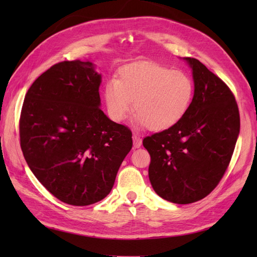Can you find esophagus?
Segmentation results:
<instances>
[{
    "label": "esophagus",
    "instance_id": "34e87169",
    "mask_svg": "<svg viewBox=\"0 0 257 257\" xmlns=\"http://www.w3.org/2000/svg\"><path fill=\"white\" fill-rule=\"evenodd\" d=\"M133 140H134V148H140L141 147V145H143V140H141V138L139 137L138 135H136V134H134V136H133Z\"/></svg>",
    "mask_w": 257,
    "mask_h": 257
}]
</instances>
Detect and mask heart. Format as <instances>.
<instances>
[{"label":"heart","mask_w":257,"mask_h":257,"mask_svg":"<svg viewBox=\"0 0 257 257\" xmlns=\"http://www.w3.org/2000/svg\"><path fill=\"white\" fill-rule=\"evenodd\" d=\"M194 96L190 76L156 63L123 68L119 79H109L103 89L108 114L116 122L128 117L133 108L136 123L154 132L177 124L189 111Z\"/></svg>","instance_id":"b5f03b06"}]
</instances>
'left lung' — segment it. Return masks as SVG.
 Segmentation results:
<instances>
[{
  "label": "left lung",
  "instance_id": "left-lung-1",
  "mask_svg": "<svg viewBox=\"0 0 257 257\" xmlns=\"http://www.w3.org/2000/svg\"><path fill=\"white\" fill-rule=\"evenodd\" d=\"M183 59L194 83L189 111L177 124L143 143L151 157L152 188L177 204L193 203L214 190L239 134L238 108L230 88L198 59Z\"/></svg>",
  "mask_w": 257,
  "mask_h": 257
}]
</instances>
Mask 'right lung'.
I'll list each match as a JSON object with an SVG mask.
<instances>
[{
	"instance_id": "1",
	"label": "right lung",
	"mask_w": 257,
	"mask_h": 257,
	"mask_svg": "<svg viewBox=\"0 0 257 257\" xmlns=\"http://www.w3.org/2000/svg\"><path fill=\"white\" fill-rule=\"evenodd\" d=\"M101 74L91 62H62L43 73L25 96L21 148L50 192L76 206L110 192L133 148L132 132L100 109Z\"/></svg>"
}]
</instances>
